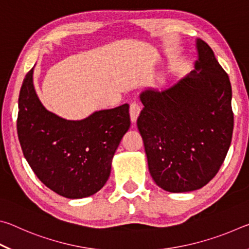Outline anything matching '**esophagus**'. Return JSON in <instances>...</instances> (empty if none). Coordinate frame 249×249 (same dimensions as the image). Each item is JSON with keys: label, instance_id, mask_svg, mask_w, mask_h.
Masks as SVG:
<instances>
[{"label": "esophagus", "instance_id": "34e87169", "mask_svg": "<svg viewBox=\"0 0 249 249\" xmlns=\"http://www.w3.org/2000/svg\"><path fill=\"white\" fill-rule=\"evenodd\" d=\"M140 113H141L140 104L136 103V102L130 103L129 115H130V121H132V123H136L138 116H140Z\"/></svg>", "mask_w": 249, "mask_h": 249}]
</instances>
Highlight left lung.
<instances>
[{
  "mask_svg": "<svg viewBox=\"0 0 249 249\" xmlns=\"http://www.w3.org/2000/svg\"><path fill=\"white\" fill-rule=\"evenodd\" d=\"M195 70L174 86L148 88L140 95L144 108L137 127L148 169L168 192L204 187L220 170L234 127L231 87L213 50L196 38Z\"/></svg>",
  "mask_w": 249,
  "mask_h": 249,
  "instance_id": "1",
  "label": "left lung"
}]
</instances>
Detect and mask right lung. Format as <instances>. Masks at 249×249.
<instances>
[{
  "label": "right lung",
  "instance_id": "add662e5",
  "mask_svg": "<svg viewBox=\"0 0 249 249\" xmlns=\"http://www.w3.org/2000/svg\"><path fill=\"white\" fill-rule=\"evenodd\" d=\"M34 68L18 98V134L24 157L50 190L68 199L94 195L107 183L112 159L130 126L129 105L66 120L48 111L35 91Z\"/></svg>",
  "mask_w": 249,
  "mask_h": 249
}]
</instances>
